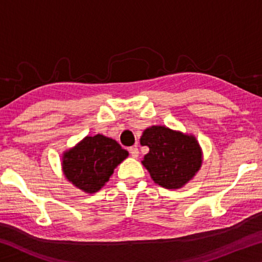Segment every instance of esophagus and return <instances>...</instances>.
Segmentation results:
<instances>
[{
  "label": "esophagus",
  "instance_id": "34e87169",
  "mask_svg": "<svg viewBox=\"0 0 262 262\" xmlns=\"http://www.w3.org/2000/svg\"><path fill=\"white\" fill-rule=\"evenodd\" d=\"M129 154L132 155L133 158L139 157V149H137L136 145H135V147H130L129 148Z\"/></svg>",
  "mask_w": 262,
  "mask_h": 262
}]
</instances>
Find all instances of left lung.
<instances>
[{"label":"left lung","mask_w":262,"mask_h":262,"mask_svg":"<svg viewBox=\"0 0 262 262\" xmlns=\"http://www.w3.org/2000/svg\"><path fill=\"white\" fill-rule=\"evenodd\" d=\"M140 143L149 147L141 163L155 183L164 188L184 187L201 168L202 149L192 134L151 126L142 133Z\"/></svg>","instance_id":"8db88e82"}]
</instances>
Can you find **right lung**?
Masks as SVG:
<instances>
[{
  "mask_svg": "<svg viewBox=\"0 0 262 262\" xmlns=\"http://www.w3.org/2000/svg\"><path fill=\"white\" fill-rule=\"evenodd\" d=\"M128 155L127 150L111 137L88 135L62 155V172L75 187L94 194L104 187L114 168Z\"/></svg>",
  "mask_w": 262,
  "mask_h": 262,
  "instance_id": "right-lung-1",
  "label": "right lung"
}]
</instances>
